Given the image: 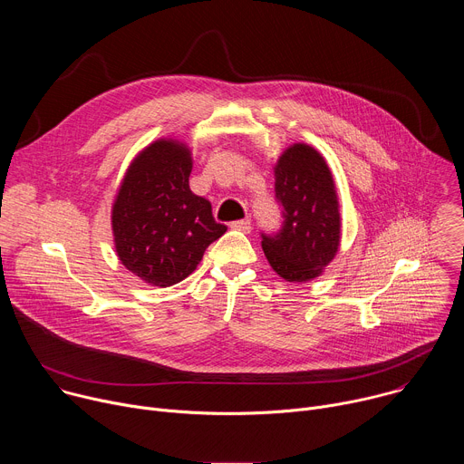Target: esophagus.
<instances>
[{
  "instance_id": "34e87169",
  "label": "esophagus",
  "mask_w": 464,
  "mask_h": 464,
  "mask_svg": "<svg viewBox=\"0 0 464 464\" xmlns=\"http://www.w3.org/2000/svg\"><path fill=\"white\" fill-rule=\"evenodd\" d=\"M231 229H238V231H244V233H249L251 231V220L249 218H244V220H235L229 224Z\"/></svg>"
}]
</instances>
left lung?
I'll return each instance as SVG.
<instances>
[{
	"instance_id": "obj_1",
	"label": "left lung",
	"mask_w": 464,
	"mask_h": 464,
	"mask_svg": "<svg viewBox=\"0 0 464 464\" xmlns=\"http://www.w3.org/2000/svg\"><path fill=\"white\" fill-rule=\"evenodd\" d=\"M281 227L260 233L270 266L290 283L321 276L340 246V211L324 160L308 145L290 147L276 167Z\"/></svg>"
}]
</instances>
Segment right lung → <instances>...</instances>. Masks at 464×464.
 Listing matches in <instances>:
<instances>
[{
	"label": "right lung",
	"instance_id": "1",
	"mask_svg": "<svg viewBox=\"0 0 464 464\" xmlns=\"http://www.w3.org/2000/svg\"><path fill=\"white\" fill-rule=\"evenodd\" d=\"M190 154L174 141H156L130 165L113 204L115 249L124 266L154 286L190 276L209 244L227 227L211 204L188 188Z\"/></svg>",
	"mask_w": 464,
	"mask_h": 464
}]
</instances>
